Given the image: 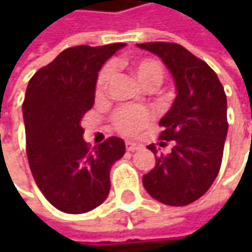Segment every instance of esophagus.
I'll list each match as a JSON object with an SVG mask.
<instances>
[{"mask_svg": "<svg viewBox=\"0 0 252 252\" xmlns=\"http://www.w3.org/2000/svg\"><path fill=\"white\" fill-rule=\"evenodd\" d=\"M126 147L128 152H135V150H140L143 146L140 143H137V141H126Z\"/></svg>", "mask_w": 252, "mask_h": 252, "instance_id": "obj_1", "label": "esophagus"}]
</instances>
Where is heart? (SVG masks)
I'll list each match as a JSON object with an SVG mask.
<instances>
[{"label": "heart", "mask_w": 252, "mask_h": 252, "mask_svg": "<svg viewBox=\"0 0 252 252\" xmlns=\"http://www.w3.org/2000/svg\"><path fill=\"white\" fill-rule=\"evenodd\" d=\"M129 70L135 77V80L140 83V86L146 89H155L158 87L163 80V67L159 61L153 58H143L129 63ZM112 78V68L105 67L97 77L96 83V94L100 96L105 93L109 81ZM152 117L147 109L143 108H124L115 112L114 115V126L115 128L126 135L138 132L141 128L150 123Z\"/></svg>", "instance_id": "1"}]
</instances>
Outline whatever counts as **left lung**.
Masks as SVG:
<instances>
[{"label":"left lung","instance_id":"left-lung-1","mask_svg":"<svg viewBox=\"0 0 252 252\" xmlns=\"http://www.w3.org/2000/svg\"><path fill=\"white\" fill-rule=\"evenodd\" d=\"M158 55L171 71L176 96L162 117L160 146L172 141L168 155L153 144L155 168L143 176L146 191L168 206H187L198 200L219 174L227 134L226 94L216 73L184 46L171 42L137 43Z\"/></svg>","mask_w":252,"mask_h":252}]
</instances>
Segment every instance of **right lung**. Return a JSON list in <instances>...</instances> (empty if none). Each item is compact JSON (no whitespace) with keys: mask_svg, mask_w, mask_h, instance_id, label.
Wrapping results in <instances>:
<instances>
[{"mask_svg":"<svg viewBox=\"0 0 252 252\" xmlns=\"http://www.w3.org/2000/svg\"><path fill=\"white\" fill-rule=\"evenodd\" d=\"M124 46L68 48L27 84L23 120L29 166L45 198L64 213L80 215L100 206L111 189V166L126 153L120 137L90 149L80 124L94 103L97 73Z\"/></svg>","mask_w":252,"mask_h":252,"instance_id":"add662e5","label":"right lung"}]
</instances>
